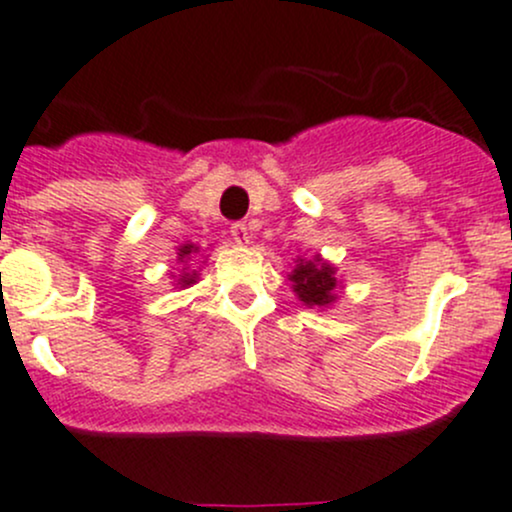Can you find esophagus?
<instances>
[{
  "instance_id": "34e87169",
  "label": "esophagus",
  "mask_w": 512,
  "mask_h": 512,
  "mask_svg": "<svg viewBox=\"0 0 512 512\" xmlns=\"http://www.w3.org/2000/svg\"><path fill=\"white\" fill-rule=\"evenodd\" d=\"M230 235L238 245H250V228L245 223H233L230 225Z\"/></svg>"
}]
</instances>
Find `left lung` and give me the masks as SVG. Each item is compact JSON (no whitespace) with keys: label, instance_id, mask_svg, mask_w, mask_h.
I'll use <instances>...</instances> for the list:
<instances>
[{"label":"left lung","instance_id":"left-lung-1","mask_svg":"<svg viewBox=\"0 0 512 512\" xmlns=\"http://www.w3.org/2000/svg\"><path fill=\"white\" fill-rule=\"evenodd\" d=\"M289 282H292L294 294L306 306H328L338 299L336 287V267L328 265L319 255L314 260H297V267L289 272Z\"/></svg>","mask_w":512,"mask_h":512}]
</instances>
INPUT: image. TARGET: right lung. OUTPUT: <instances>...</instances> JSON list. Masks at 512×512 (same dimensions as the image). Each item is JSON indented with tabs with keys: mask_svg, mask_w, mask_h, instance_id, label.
<instances>
[{
	"mask_svg": "<svg viewBox=\"0 0 512 512\" xmlns=\"http://www.w3.org/2000/svg\"><path fill=\"white\" fill-rule=\"evenodd\" d=\"M196 252H198V247L191 245V242H186V245L179 247V252H176V255H179V262H188L191 260V255H196ZM196 279H198V272L186 270L184 267V272H181L179 279H176V287L186 289V287H191V284H196Z\"/></svg>",
	"mask_w": 512,
	"mask_h": 512,
	"instance_id": "obj_1",
	"label": "right lung"
}]
</instances>
